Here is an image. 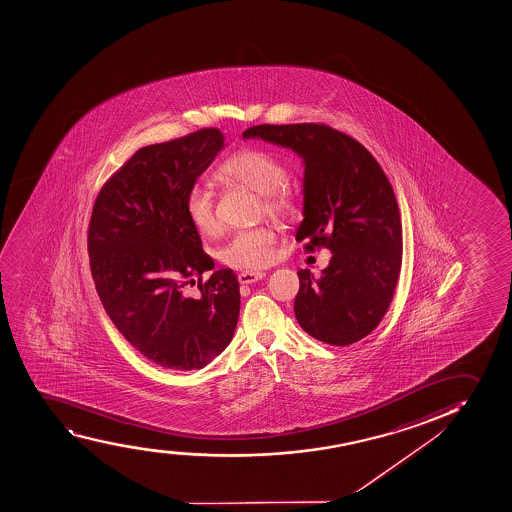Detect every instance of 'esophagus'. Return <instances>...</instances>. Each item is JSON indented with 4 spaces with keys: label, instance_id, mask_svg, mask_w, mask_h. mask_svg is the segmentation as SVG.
Wrapping results in <instances>:
<instances>
[{
    "label": "esophagus",
    "instance_id": "1",
    "mask_svg": "<svg viewBox=\"0 0 512 512\" xmlns=\"http://www.w3.org/2000/svg\"><path fill=\"white\" fill-rule=\"evenodd\" d=\"M264 276V272H241L238 279H240L241 284H252L260 281Z\"/></svg>",
    "mask_w": 512,
    "mask_h": 512
}]
</instances>
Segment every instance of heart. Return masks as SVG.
Instances as JSON below:
<instances>
[{
    "mask_svg": "<svg viewBox=\"0 0 512 512\" xmlns=\"http://www.w3.org/2000/svg\"><path fill=\"white\" fill-rule=\"evenodd\" d=\"M221 176L259 193L265 214L274 221L288 222L297 217V195L286 186L288 169L276 155L264 150H245L222 165ZM184 210L198 233L207 236L219 233L221 224L215 214L214 191L207 184L191 186L184 196ZM272 243L274 233L264 226L236 231L222 245L219 259L234 269L259 271L274 260Z\"/></svg>",
    "mask_w": 512,
    "mask_h": 512,
    "instance_id": "b5f03b06",
    "label": "heart"
}]
</instances>
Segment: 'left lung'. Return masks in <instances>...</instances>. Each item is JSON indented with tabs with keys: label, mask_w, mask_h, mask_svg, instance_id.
<instances>
[{
	"label": "left lung",
	"mask_w": 512,
	"mask_h": 512,
	"mask_svg": "<svg viewBox=\"0 0 512 512\" xmlns=\"http://www.w3.org/2000/svg\"><path fill=\"white\" fill-rule=\"evenodd\" d=\"M243 138L291 148L302 158L297 240L333 253L321 278L298 271V324L335 347L366 338L385 317L402 267L400 212L381 165L359 141L326 124H262Z\"/></svg>",
	"instance_id": "left-lung-1"
}]
</instances>
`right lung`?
I'll use <instances>...</instances> for the list:
<instances>
[{
    "mask_svg": "<svg viewBox=\"0 0 512 512\" xmlns=\"http://www.w3.org/2000/svg\"><path fill=\"white\" fill-rule=\"evenodd\" d=\"M224 148L219 129L139 148L96 196L88 252L108 317L138 352L164 369H202L233 340L240 283L214 269L184 210V196Z\"/></svg>",
    "mask_w": 512,
    "mask_h": 512,
    "instance_id": "add662e5",
    "label": "right lung"
}]
</instances>
